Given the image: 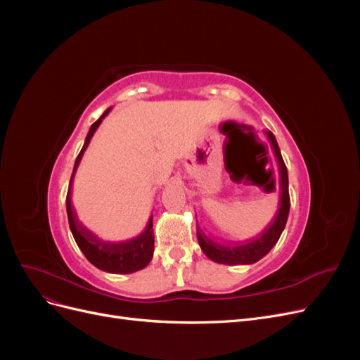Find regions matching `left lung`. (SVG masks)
I'll list each match as a JSON object with an SVG mask.
<instances>
[{"label":"left lung","instance_id":"left-lung-1","mask_svg":"<svg viewBox=\"0 0 360 360\" xmlns=\"http://www.w3.org/2000/svg\"><path fill=\"white\" fill-rule=\"evenodd\" d=\"M271 150L276 156L278 160V169H279V181H278V188L281 191V205H279V212L275 217V221L270 224V226L264 231V234L258 237L257 240L250 242V243H245L240 246H234V248H228V246H222L219 243L213 242L212 238L205 237L202 234V231L198 228L197 236H198V243L202 249V252L209 257L210 259L216 261V263L221 264H230V266H236V264H252L255 261H258L259 258H263L269 250L276 245V242L279 240V237L284 231V226L287 224L288 219V212H290V193H288V172H287V167L284 163V159L281 156V151L278 147V143L275 139V135L270 132H266ZM276 189V181L271 180L270 183V189L269 192Z\"/></svg>","mask_w":360,"mask_h":360}]
</instances>
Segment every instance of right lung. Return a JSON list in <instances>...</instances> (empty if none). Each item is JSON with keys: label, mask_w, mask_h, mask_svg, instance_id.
I'll return each instance as SVG.
<instances>
[{"label": "right lung", "mask_w": 360, "mask_h": 360, "mask_svg": "<svg viewBox=\"0 0 360 360\" xmlns=\"http://www.w3.org/2000/svg\"><path fill=\"white\" fill-rule=\"evenodd\" d=\"M111 111L106 110L102 117L97 120V122L93 123V126L89 130V135L85 138V143L82 150L79 151L78 158H76L75 162V168L70 177L69 183V191H68V198H66V207H68V217H69V225L72 234L75 237L76 245L79 246V249L84 252L85 258L90 261L91 264H94L97 269L110 271V274H132V271L144 269L148 263L151 257H153V249H155V234H153V222H148L147 230L136 237L135 240H130L126 243H118V245H111V243H103L99 238H96L91 233H89L85 228L76 219V214L73 212V207L70 202V189H72V180L75 176V171L79 165V160L84 155V151L89 146L90 139L93 134L96 132V129L99 127L103 117Z\"/></svg>", "instance_id": "right-lung-1"}]
</instances>
